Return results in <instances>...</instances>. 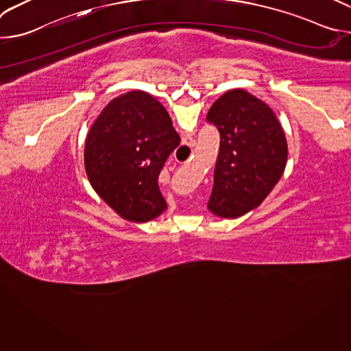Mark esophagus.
Wrapping results in <instances>:
<instances>
[{
    "instance_id": "esophagus-1",
    "label": "esophagus",
    "mask_w": 351,
    "mask_h": 351,
    "mask_svg": "<svg viewBox=\"0 0 351 351\" xmlns=\"http://www.w3.org/2000/svg\"><path fill=\"white\" fill-rule=\"evenodd\" d=\"M184 145H187V147H194L195 145V140L194 138H191V137H189V138H184V143H183Z\"/></svg>"
}]
</instances>
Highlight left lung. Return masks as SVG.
Instances as JSON below:
<instances>
[{"label": "left lung", "instance_id": "obj_1", "mask_svg": "<svg viewBox=\"0 0 351 351\" xmlns=\"http://www.w3.org/2000/svg\"><path fill=\"white\" fill-rule=\"evenodd\" d=\"M207 121L221 134L208 210L234 219L256 210L282 178L287 143L274 111L243 88L222 94Z\"/></svg>", "mask_w": 351, "mask_h": 351}]
</instances>
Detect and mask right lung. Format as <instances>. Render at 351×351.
<instances>
[{
  "mask_svg": "<svg viewBox=\"0 0 351 351\" xmlns=\"http://www.w3.org/2000/svg\"><path fill=\"white\" fill-rule=\"evenodd\" d=\"M180 137L164 106L145 91H129L98 115L84 145V168L95 193L123 219L144 223L167 203L160 172Z\"/></svg>",
  "mask_w": 351,
  "mask_h": 351,
  "instance_id": "right-lung-1",
  "label": "right lung"
}]
</instances>
